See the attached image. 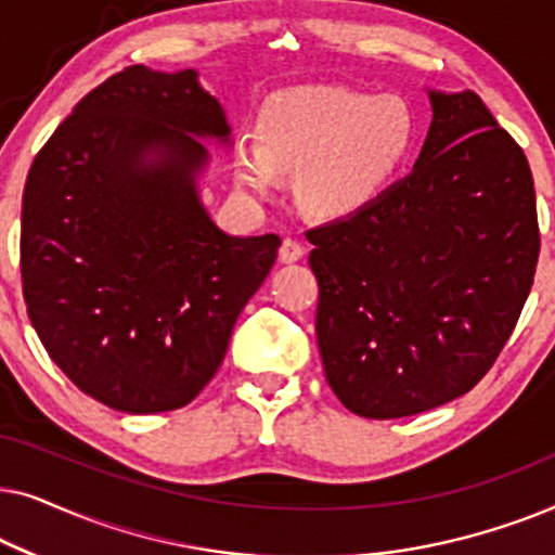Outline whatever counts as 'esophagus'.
Instances as JSON below:
<instances>
[{
  "instance_id": "obj_1",
  "label": "esophagus",
  "mask_w": 555,
  "mask_h": 555,
  "mask_svg": "<svg viewBox=\"0 0 555 555\" xmlns=\"http://www.w3.org/2000/svg\"><path fill=\"white\" fill-rule=\"evenodd\" d=\"M302 255H306V247H302L298 240L287 237L283 240V245H280V262H298L302 260Z\"/></svg>"
}]
</instances>
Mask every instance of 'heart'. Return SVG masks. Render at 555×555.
<instances>
[{"label":"heart","mask_w":555,"mask_h":555,"mask_svg":"<svg viewBox=\"0 0 555 555\" xmlns=\"http://www.w3.org/2000/svg\"><path fill=\"white\" fill-rule=\"evenodd\" d=\"M416 124L401 98L333 86L283 90L262 105L257 141L242 143L234 171L268 196L280 171H300L306 202L321 215H351L391 184L414 146Z\"/></svg>","instance_id":"b5f03b06"}]
</instances>
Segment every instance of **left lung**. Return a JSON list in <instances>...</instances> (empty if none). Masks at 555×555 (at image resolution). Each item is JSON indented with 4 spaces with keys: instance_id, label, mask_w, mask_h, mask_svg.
<instances>
[{
    "instance_id": "1",
    "label": "left lung",
    "mask_w": 555,
    "mask_h": 555,
    "mask_svg": "<svg viewBox=\"0 0 555 555\" xmlns=\"http://www.w3.org/2000/svg\"><path fill=\"white\" fill-rule=\"evenodd\" d=\"M406 179L306 232L315 336L348 412L397 420L492 369L533 287L541 232L528 158L475 93H429Z\"/></svg>"
}]
</instances>
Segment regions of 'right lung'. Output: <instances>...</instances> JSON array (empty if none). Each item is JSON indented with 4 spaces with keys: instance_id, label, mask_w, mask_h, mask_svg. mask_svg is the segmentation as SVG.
I'll return each instance as SVG.
<instances>
[{
    "instance_id": "add662e5",
    "label": "right lung",
    "mask_w": 555,
    "mask_h": 555,
    "mask_svg": "<svg viewBox=\"0 0 555 555\" xmlns=\"http://www.w3.org/2000/svg\"><path fill=\"white\" fill-rule=\"evenodd\" d=\"M192 132L230 133L196 73L128 65L75 105L27 173V315L60 371L118 412L186 406L278 257V234L230 237L204 211L207 149Z\"/></svg>"
}]
</instances>
